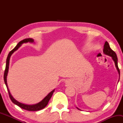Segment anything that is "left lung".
Listing matches in <instances>:
<instances>
[{"label":"left lung","instance_id":"obj_1","mask_svg":"<svg viewBox=\"0 0 123 123\" xmlns=\"http://www.w3.org/2000/svg\"><path fill=\"white\" fill-rule=\"evenodd\" d=\"M103 51H104V53L105 54L108 55L110 56V57H111L112 60H113L114 62H115L116 68L117 70V72L118 73V74H119V76H120V73L119 68H118V64H117L118 60H117V55H116V54L115 53V52L114 51H113L111 49V47H110L109 44L108 42H106L105 43V44H104V50H103ZM118 81H119V80H118ZM77 109L80 110L78 108H77Z\"/></svg>","mask_w":123,"mask_h":123}]
</instances>
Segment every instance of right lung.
<instances>
[{
    "label": "right lung",
    "instance_id": "add662e5",
    "mask_svg": "<svg viewBox=\"0 0 123 123\" xmlns=\"http://www.w3.org/2000/svg\"><path fill=\"white\" fill-rule=\"evenodd\" d=\"M28 42L33 43V42H34V40H33V39H31V38H28V39H24V40H21V42H19V43H18V44L15 46L14 49H12V50L10 52L9 54H8L7 58V60H6V69L5 70V73H4V81H5V84L7 88L10 98V99L12 100V101L14 103V104L18 106L19 107H20L21 108L23 109L27 110V111H39V110L43 109V108H44L47 105L48 103H49V101H50V98H51L52 95H53V92H54L55 89L54 90H53L52 91H51V92L49 93V94H48V95L46 96V97H45L42 101H41L40 102L37 103V104H35V105H26V104H22V103L18 102V101H17L16 99H15L12 97V94H10V92L9 89L8 88L7 83V76L8 68H9L10 58L11 55H12L14 52L18 50V48L20 47L21 45H22V44L24 43H28Z\"/></svg>",
    "mask_w": 123,
    "mask_h": 123
}]
</instances>
